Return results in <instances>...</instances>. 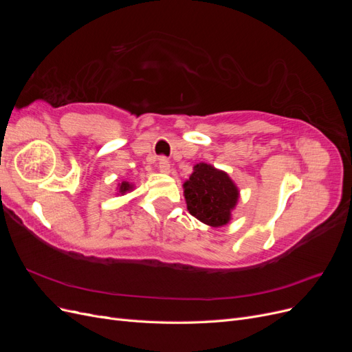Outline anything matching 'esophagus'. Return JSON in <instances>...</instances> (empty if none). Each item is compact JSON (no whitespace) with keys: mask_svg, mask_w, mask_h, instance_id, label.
Returning <instances> with one entry per match:
<instances>
[{"mask_svg":"<svg viewBox=\"0 0 352 352\" xmlns=\"http://www.w3.org/2000/svg\"><path fill=\"white\" fill-rule=\"evenodd\" d=\"M158 170L162 173H164V175H168L170 173V163H168V160L167 158H160V163H158Z\"/></svg>","mask_w":352,"mask_h":352,"instance_id":"obj_1","label":"esophagus"}]
</instances>
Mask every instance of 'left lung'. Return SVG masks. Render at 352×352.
I'll list each match as a JSON object with an SVG mask.
<instances>
[{"label":"left lung","mask_w":352,"mask_h":352,"mask_svg":"<svg viewBox=\"0 0 352 352\" xmlns=\"http://www.w3.org/2000/svg\"><path fill=\"white\" fill-rule=\"evenodd\" d=\"M188 211L211 228L226 226L239 199V188L230 176L207 163L194 166L184 184Z\"/></svg>","instance_id":"8db88e82"}]
</instances>
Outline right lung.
Listing matches in <instances>:
<instances>
[{"instance_id":"right-lung-1","label":"right lung","mask_w":352,"mask_h":352,"mask_svg":"<svg viewBox=\"0 0 352 352\" xmlns=\"http://www.w3.org/2000/svg\"><path fill=\"white\" fill-rule=\"evenodd\" d=\"M133 188H135L133 184L123 180V182L119 184V186H117V195H124L126 192H131V190H133Z\"/></svg>"}]
</instances>
